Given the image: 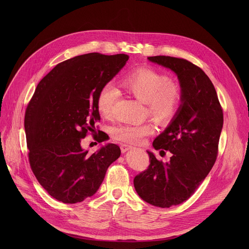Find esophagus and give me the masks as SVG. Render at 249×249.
Returning <instances> with one entry per match:
<instances>
[{
	"mask_svg": "<svg viewBox=\"0 0 249 249\" xmlns=\"http://www.w3.org/2000/svg\"><path fill=\"white\" fill-rule=\"evenodd\" d=\"M120 148H121V152H122V153H126V152H128V151H130V150L133 149L132 146L127 145V144H121Z\"/></svg>",
	"mask_w": 249,
	"mask_h": 249,
	"instance_id": "esophagus-1",
	"label": "esophagus"
}]
</instances>
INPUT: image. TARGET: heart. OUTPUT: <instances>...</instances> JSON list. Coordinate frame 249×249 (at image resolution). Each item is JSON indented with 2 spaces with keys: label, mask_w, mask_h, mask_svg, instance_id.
Here are the masks:
<instances>
[{
  "label": "heart",
  "mask_w": 249,
  "mask_h": 249,
  "mask_svg": "<svg viewBox=\"0 0 249 249\" xmlns=\"http://www.w3.org/2000/svg\"><path fill=\"white\" fill-rule=\"evenodd\" d=\"M122 87L140 101L146 104L147 112L160 124L169 123L179 109L182 99L178 85L151 68H137L121 79ZM118 98V90L107 83L101 87L96 98L99 114L108 118ZM154 126L150 121L141 124H120L113 128L114 139L129 144H139L151 135Z\"/></svg>",
  "instance_id": "heart-1"
}]
</instances>
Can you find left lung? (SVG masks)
Masks as SVG:
<instances>
[{"label": "left lung", "mask_w": 249, "mask_h": 249, "mask_svg": "<svg viewBox=\"0 0 249 249\" xmlns=\"http://www.w3.org/2000/svg\"><path fill=\"white\" fill-rule=\"evenodd\" d=\"M148 59L176 74L182 99L171 123L153 143L156 150L169 151L170 160L164 163L148 152L150 165L135 176L134 186L147 203L169 208L189 199L215 164L224 114L214 85L198 66L170 56Z\"/></svg>", "instance_id": "1"}]
</instances>
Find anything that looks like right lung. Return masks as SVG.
<instances>
[{
    "mask_svg": "<svg viewBox=\"0 0 249 249\" xmlns=\"http://www.w3.org/2000/svg\"><path fill=\"white\" fill-rule=\"evenodd\" d=\"M128 59L126 54L77 56L59 63L37 85L24 116L28 160L36 179L54 199L75 204L92 196L120 157L115 144L90 155L81 141L89 132L96 133L98 91ZM97 132L94 139L101 143L106 134Z\"/></svg>",
    "mask_w": 249,
    "mask_h": 249,
    "instance_id": "right-lung-1",
    "label": "right lung"
}]
</instances>
